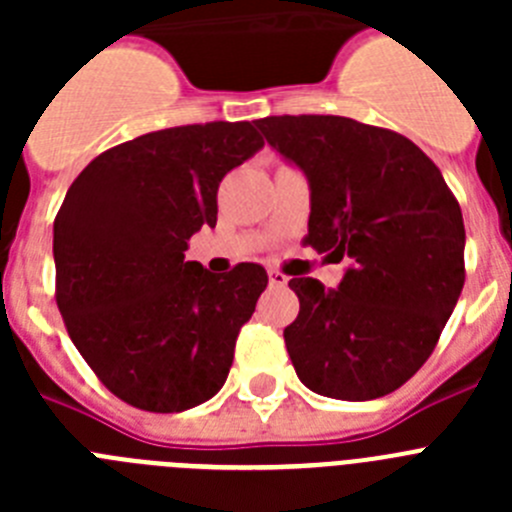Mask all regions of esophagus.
Instances as JSON below:
<instances>
[{
  "instance_id": "1",
  "label": "esophagus",
  "mask_w": 512,
  "mask_h": 512,
  "mask_svg": "<svg viewBox=\"0 0 512 512\" xmlns=\"http://www.w3.org/2000/svg\"><path fill=\"white\" fill-rule=\"evenodd\" d=\"M287 282H289L287 274H282V271H277V269H269V284H271V287H284Z\"/></svg>"
}]
</instances>
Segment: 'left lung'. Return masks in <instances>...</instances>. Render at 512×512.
Masks as SVG:
<instances>
[{"mask_svg": "<svg viewBox=\"0 0 512 512\" xmlns=\"http://www.w3.org/2000/svg\"><path fill=\"white\" fill-rule=\"evenodd\" d=\"M271 148L310 182L305 243L346 259L338 289L295 277L284 328L289 359L312 392L374 400L433 354L464 287V217L441 171L395 130L338 115L256 120Z\"/></svg>", "mask_w": 512, "mask_h": 512, "instance_id": "1", "label": "left lung"}]
</instances>
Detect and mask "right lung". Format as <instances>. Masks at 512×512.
Listing matches in <instances>:
<instances>
[{"label": "right lung", "instance_id": "obj_1", "mask_svg": "<svg viewBox=\"0 0 512 512\" xmlns=\"http://www.w3.org/2000/svg\"><path fill=\"white\" fill-rule=\"evenodd\" d=\"M264 146L251 122L156 130L99 153L53 223L56 302L99 382L148 413H182L225 384L264 266L217 277L184 261L217 223L223 176Z\"/></svg>", "mask_w": 512, "mask_h": 512}]
</instances>
